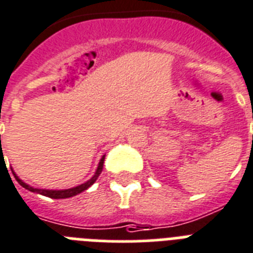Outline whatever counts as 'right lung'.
I'll list each match as a JSON object with an SVG mask.
<instances>
[{
	"label": "right lung",
	"instance_id": "obj_1",
	"mask_svg": "<svg viewBox=\"0 0 253 253\" xmlns=\"http://www.w3.org/2000/svg\"><path fill=\"white\" fill-rule=\"evenodd\" d=\"M0 139H1V136H0ZM104 158H105V156H103V158L100 159V163H99V166H97L96 172H95V175L92 176V177H91L88 181H86L84 184H81V185L76 186V188L65 189V190H46V189H36V188H33V186L28 185V184H25L24 181H22V180L19 179L18 176L15 175L14 172L12 173H14L16 181H18L19 184L23 186V188H25L27 190H29V192L40 193V194L46 195V197H48V198H52V199H64V198H69V197H74V195L80 194V193H82L84 190H86L87 188H90V186L92 185L95 181H96V179L99 177V175L101 173V171H103Z\"/></svg>",
	"mask_w": 253,
	"mask_h": 253
}]
</instances>
